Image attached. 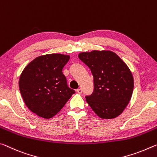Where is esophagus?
Returning <instances> with one entry per match:
<instances>
[{
	"label": "esophagus",
	"mask_w": 157,
	"mask_h": 157,
	"mask_svg": "<svg viewBox=\"0 0 157 157\" xmlns=\"http://www.w3.org/2000/svg\"><path fill=\"white\" fill-rule=\"evenodd\" d=\"M76 92H78V94H81V93H82V92H83V91H82V89L79 88V89H77V90H76Z\"/></svg>",
	"instance_id": "obj_1"
}]
</instances>
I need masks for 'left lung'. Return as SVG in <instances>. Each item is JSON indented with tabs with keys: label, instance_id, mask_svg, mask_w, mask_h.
Instances as JSON below:
<instances>
[{
	"label": "left lung",
	"instance_id": "1",
	"mask_svg": "<svg viewBox=\"0 0 157 157\" xmlns=\"http://www.w3.org/2000/svg\"><path fill=\"white\" fill-rule=\"evenodd\" d=\"M78 58L90 69L94 91L86 101L102 119H113L124 111L132 98L133 77L116 53L111 51L82 52Z\"/></svg>",
	"mask_w": 157,
	"mask_h": 157
}]
</instances>
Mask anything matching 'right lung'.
<instances>
[{"label": "right lung", "mask_w": 157, "mask_h": 157, "mask_svg": "<svg viewBox=\"0 0 157 157\" xmlns=\"http://www.w3.org/2000/svg\"><path fill=\"white\" fill-rule=\"evenodd\" d=\"M70 56L51 53L38 56L25 67L19 87L26 106L39 117L49 119L63 109L75 91L63 74Z\"/></svg>", "instance_id": "add662e5"}]
</instances>
